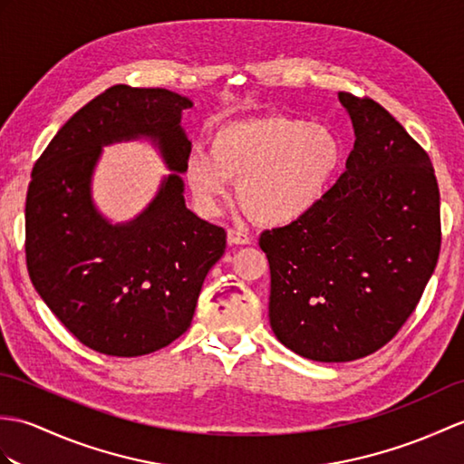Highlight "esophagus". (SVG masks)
<instances>
[{"instance_id": "obj_1", "label": "esophagus", "mask_w": 464, "mask_h": 464, "mask_svg": "<svg viewBox=\"0 0 464 464\" xmlns=\"http://www.w3.org/2000/svg\"><path fill=\"white\" fill-rule=\"evenodd\" d=\"M227 243H229V245H249V243H251V237L246 235L245 231L229 229V231H227Z\"/></svg>"}]
</instances>
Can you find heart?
I'll return each mask as SVG.
<instances>
[{
  "label": "heart",
  "instance_id": "1",
  "mask_svg": "<svg viewBox=\"0 0 464 464\" xmlns=\"http://www.w3.org/2000/svg\"><path fill=\"white\" fill-rule=\"evenodd\" d=\"M340 161V138L330 128L273 114L219 126L209 154L188 158L186 179L206 213L219 211L231 179L241 208L255 221L285 225L316 206Z\"/></svg>",
  "mask_w": 464,
  "mask_h": 464
}]
</instances>
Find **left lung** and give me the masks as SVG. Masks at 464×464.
<instances>
[{
    "label": "left lung",
    "mask_w": 464,
    "mask_h": 464,
    "mask_svg": "<svg viewBox=\"0 0 464 464\" xmlns=\"http://www.w3.org/2000/svg\"><path fill=\"white\" fill-rule=\"evenodd\" d=\"M355 142L346 171L303 218L263 231L268 318L314 362L378 352L413 314L437 266L440 211L425 150L382 104L338 94Z\"/></svg>",
    "instance_id": "1"
}]
</instances>
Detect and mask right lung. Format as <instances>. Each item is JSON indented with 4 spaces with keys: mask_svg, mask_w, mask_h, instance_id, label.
I'll return each instance as SVG.
<instances>
[{
    "mask_svg": "<svg viewBox=\"0 0 464 464\" xmlns=\"http://www.w3.org/2000/svg\"><path fill=\"white\" fill-rule=\"evenodd\" d=\"M191 101L166 89L114 84L69 118L35 161L25 201L27 271L39 296L86 348L136 358L169 346L191 324L203 281L227 233L186 208ZM150 137L175 171L136 220L95 211L90 179L100 148Z\"/></svg>",
    "mask_w": 464,
    "mask_h": 464,
    "instance_id": "1",
    "label": "right lung"
}]
</instances>
